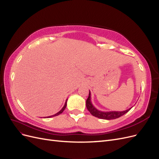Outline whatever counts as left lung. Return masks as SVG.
Segmentation results:
<instances>
[{"label":"left lung","mask_w":159,"mask_h":159,"mask_svg":"<svg viewBox=\"0 0 159 159\" xmlns=\"http://www.w3.org/2000/svg\"><path fill=\"white\" fill-rule=\"evenodd\" d=\"M86 107H87L88 110L90 112V113L93 115V116L98 117L99 119H106V120L115 119L121 117L122 115L127 113L132 108L131 107L125 111H99L96 109L93 106L92 103H91L90 91L89 93V97L87 99V100H86Z\"/></svg>","instance_id":"1"}]
</instances>
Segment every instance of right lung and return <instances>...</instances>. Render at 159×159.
I'll return each instance as SVG.
<instances>
[{"label":"right lung","mask_w":159,"mask_h":159,"mask_svg":"<svg viewBox=\"0 0 159 159\" xmlns=\"http://www.w3.org/2000/svg\"><path fill=\"white\" fill-rule=\"evenodd\" d=\"M68 100V99H67ZM67 100H66V103H65V105H64V107H62V109L59 112H57V113H56V114H54V115H51V116H48V117H44V118H50V117H55V116H57V115H60V114H61L62 112L64 111V109H66V105H67Z\"/></svg>","instance_id":"obj_1"}]
</instances>
